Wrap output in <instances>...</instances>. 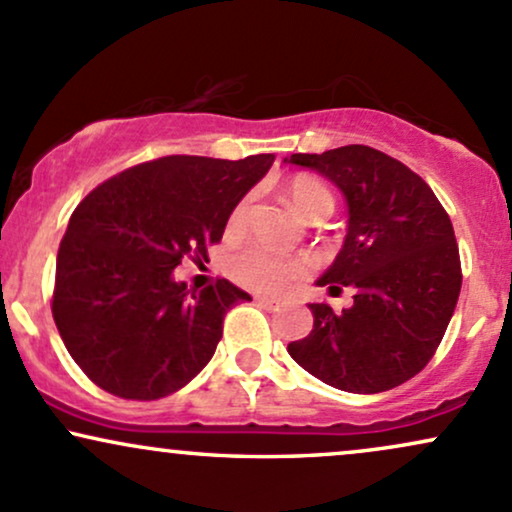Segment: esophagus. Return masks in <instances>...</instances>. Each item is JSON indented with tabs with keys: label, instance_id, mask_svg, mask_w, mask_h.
Returning a JSON list of instances; mask_svg holds the SVG:
<instances>
[{
	"label": "esophagus",
	"instance_id": "obj_1",
	"mask_svg": "<svg viewBox=\"0 0 512 512\" xmlns=\"http://www.w3.org/2000/svg\"><path fill=\"white\" fill-rule=\"evenodd\" d=\"M255 303H257V305H262V308H269V310H272V308H276V305H279V301H276V298H269V296H257V298H255Z\"/></svg>",
	"mask_w": 512,
	"mask_h": 512
}]
</instances>
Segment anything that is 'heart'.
Listing matches in <instances>:
<instances>
[{
	"label": "heart",
	"instance_id": "heart-1",
	"mask_svg": "<svg viewBox=\"0 0 512 512\" xmlns=\"http://www.w3.org/2000/svg\"><path fill=\"white\" fill-rule=\"evenodd\" d=\"M291 209L305 221L315 216H327L334 207L332 192L327 190L325 182L317 178H293L284 190ZM248 216V202H240L231 214V228H240ZM305 272V262L296 257L279 255V252L264 248V245H252V248L238 252L231 260V274L238 284L248 286L255 291L279 293L284 291L291 281L301 279Z\"/></svg>",
	"mask_w": 512,
	"mask_h": 512
}]
</instances>
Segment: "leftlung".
Segmentation results:
<instances>
[{
	"label": "left lung",
	"mask_w": 512,
	"mask_h": 512,
	"mask_svg": "<svg viewBox=\"0 0 512 512\" xmlns=\"http://www.w3.org/2000/svg\"><path fill=\"white\" fill-rule=\"evenodd\" d=\"M284 163L315 170L344 195V245L317 286L356 291L342 313L308 303L313 330L289 344L291 358L356 395L407 383L431 361L460 296L450 216L414 170L370 146L291 154Z\"/></svg>",
	"instance_id": "obj_1"
}]
</instances>
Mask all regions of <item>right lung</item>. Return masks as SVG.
<instances>
[{
    "label": "right lung",
    "instance_id": "add662e5",
    "mask_svg": "<svg viewBox=\"0 0 512 512\" xmlns=\"http://www.w3.org/2000/svg\"><path fill=\"white\" fill-rule=\"evenodd\" d=\"M272 163L274 154L156 158L98 185L74 209L57 252L52 317L98 387L158 399L211 361L223 317L250 293L228 279L187 289L173 272L187 255L207 260Z\"/></svg>",
    "mask_w": 512,
    "mask_h": 512
}]
</instances>
